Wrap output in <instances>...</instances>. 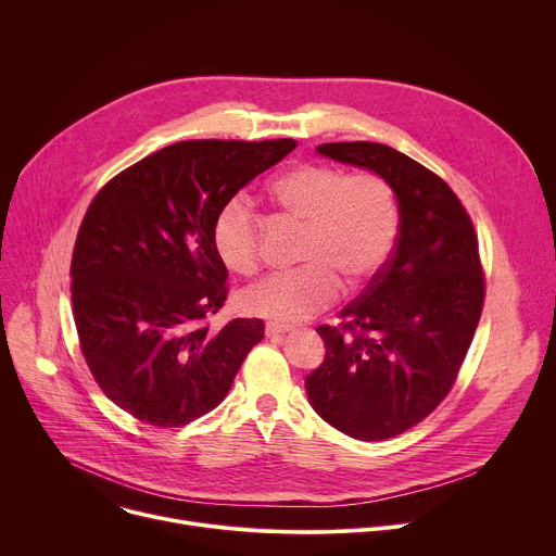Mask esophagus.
Instances as JSON below:
<instances>
[{
    "instance_id": "obj_1",
    "label": "esophagus",
    "mask_w": 556,
    "mask_h": 556,
    "mask_svg": "<svg viewBox=\"0 0 556 556\" xmlns=\"http://www.w3.org/2000/svg\"><path fill=\"white\" fill-rule=\"evenodd\" d=\"M288 332H292V330L286 328V326H279V324H268L266 326V337L268 339H279V337H286Z\"/></svg>"
}]
</instances>
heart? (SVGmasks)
Here are the masks:
<instances>
[{
    "mask_svg": "<svg viewBox=\"0 0 556 556\" xmlns=\"http://www.w3.org/2000/svg\"><path fill=\"white\" fill-rule=\"evenodd\" d=\"M275 206L305 224L301 270L270 277L242 294L244 312L273 324H301L341 294L365 290L391 260L399 206L391 187L371 172L345 174L328 163H301L268 187ZM213 249L237 273L260 268L262 217L249 198L235 195L213 219Z\"/></svg>",
    "mask_w": 556,
    "mask_h": 556,
    "instance_id": "b5f03b06",
    "label": "heart"
}]
</instances>
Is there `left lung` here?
<instances>
[{"label":"left lung","instance_id":"left-lung-1","mask_svg":"<svg viewBox=\"0 0 556 556\" xmlns=\"http://www.w3.org/2000/svg\"><path fill=\"white\" fill-rule=\"evenodd\" d=\"M321 155L378 174L401 213L380 277L319 326L326 361L307 401L341 433L376 442L422 422L451 391L484 307L478 235L451 187L380 142H326Z\"/></svg>","mask_w":556,"mask_h":556}]
</instances>
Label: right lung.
I'll return each instance as SVG.
<instances>
[{
	"mask_svg": "<svg viewBox=\"0 0 556 556\" xmlns=\"http://www.w3.org/2000/svg\"><path fill=\"white\" fill-rule=\"evenodd\" d=\"M296 142L185 140L114 176L72 253V309L84 358L108 399L151 427L215 409L264 339L262 319L206 324L228 294L213 219Z\"/></svg>",
	"mask_w": 556,
	"mask_h": 556,
	"instance_id": "obj_1",
	"label": "right lung"
}]
</instances>
